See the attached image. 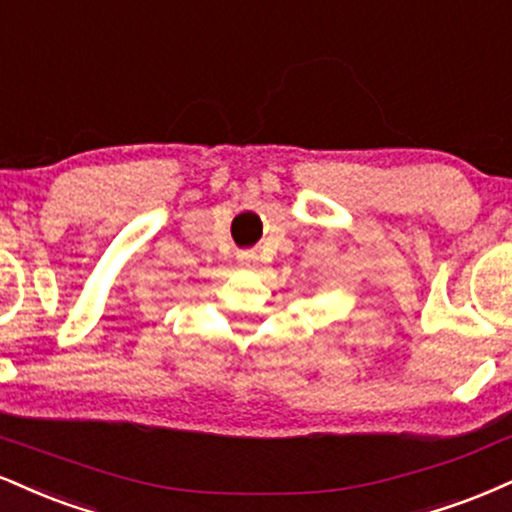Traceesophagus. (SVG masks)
I'll use <instances>...</instances> for the list:
<instances>
[{
  "mask_svg": "<svg viewBox=\"0 0 512 512\" xmlns=\"http://www.w3.org/2000/svg\"><path fill=\"white\" fill-rule=\"evenodd\" d=\"M236 257H238L240 267H250V264L255 262V252H252V250H240Z\"/></svg>",
  "mask_w": 512,
  "mask_h": 512,
  "instance_id": "1",
  "label": "esophagus"
}]
</instances>
